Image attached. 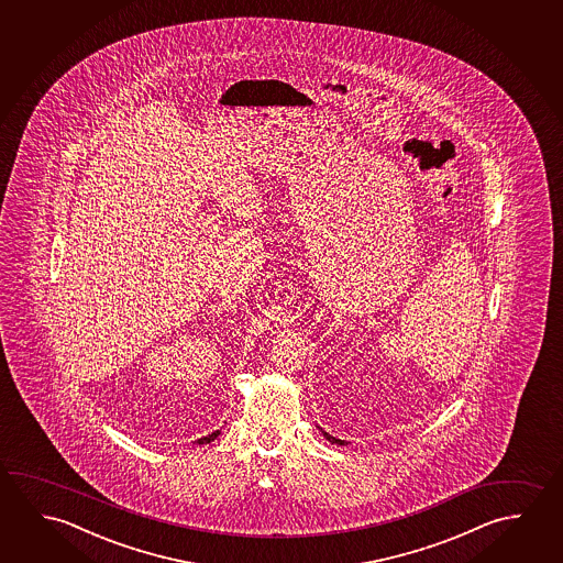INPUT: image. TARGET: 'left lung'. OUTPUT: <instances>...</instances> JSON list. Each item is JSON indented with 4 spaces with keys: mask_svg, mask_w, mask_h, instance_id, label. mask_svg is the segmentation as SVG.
I'll return each mask as SVG.
<instances>
[{
    "mask_svg": "<svg viewBox=\"0 0 563 563\" xmlns=\"http://www.w3.org/2000/svg\"><path fill=\"white\" fill-rule=\"evenodd\" d=\"M322 433L323 438H325L328 442L338 443V445H345V440H338V438H333V435H330L328 432H323V430Z\"/></svg>",
    "mask_w": 563,
    "mask_h": 563,
    "instance_id": "8db88e82",
    "label": "left lung"
}]
</instances>
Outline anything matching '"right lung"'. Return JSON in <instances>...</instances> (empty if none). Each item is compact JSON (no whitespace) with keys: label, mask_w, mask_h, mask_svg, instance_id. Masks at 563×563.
Segmentation results:
<instances>
[{"label":"right lung","mask_w":563,"mask_h":563,"mask_svg":"<svg viewBox=\"0 0 563 563\" xmlns=\"http://www.w3.org/2000/svg\"><path fill=\"white\" fill-rule=\"evenodd\" d=\"M218 435H220V430H216V432L210 433V435H206V438H200V440H198V443L213 442V440H216V438H218Z\"/></svg>","instance_id":"right-lung-1"}]
</instances>
